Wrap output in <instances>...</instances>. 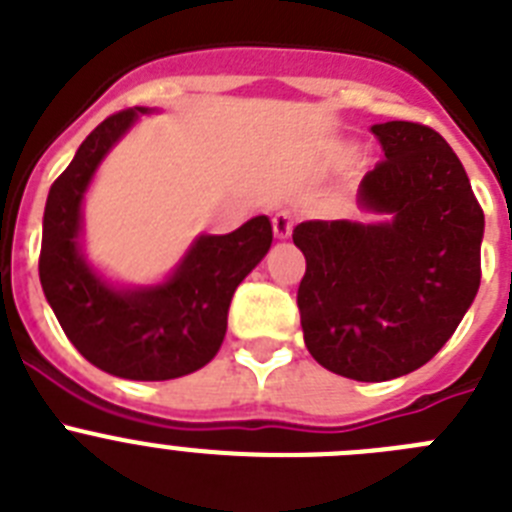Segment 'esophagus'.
I'll return each mask as SVG.
<instances>
[{
	"instance_id": "34e87169",
	"label": "esophagus",
	"mask_w": 512,
	"mask_h": 512,
	"mask_svg": "<svg viewBox=\"0 0 512 512\" xmlns=\"http://www.w3.org/2000/svg\"><path fill=\"white\" fill-rule=\"evenodd\" d=\"M273 232L278 239L290 237V232H293V216H290V211L283 209L273 216Z\"/></svg>"
}]
</instances>
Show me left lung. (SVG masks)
I'll return each instance as SVG.
<instances>
[{
    "instance_id": "1",
    "label": "left lung",
    "mask_w": 512,
    "mask_h": 512,
    "mask_svg": "<svg viewBox=\"0 0 512 512\" xmlns=\"http://www.w3.org/2000/svg\"><path fill=\"white\" fill-rule=\"evenodd\" d=\"M385 160L357 201L385 222H303V339L326 370L359 382L408 375L457 331L480 288L485 214L449 142L418 122L372 124Z\"/></svg>"
}]
</instances>
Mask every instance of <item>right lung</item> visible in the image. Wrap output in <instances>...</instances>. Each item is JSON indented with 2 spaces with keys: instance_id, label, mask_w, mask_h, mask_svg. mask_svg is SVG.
Instances as JSON below:
<instances>
[{
  "instance_id": "1",
  "label": "right lung",
  "mask_w": 512,
  "mask_h": 512,
  "mask_svg": "<svg viewBox=\"0 0 512 512\" xmlns=\"http://www.w3.org/2000/svg\"><path fill=\"white\" fill-rule=\"evenodd\" d=\"M145 112L122 109L104 119L50 186L40 283L58 324L91 365L127 380H173L219 352L234 290L267 255L273 227L267 216H255L232 234H201L176 273L153 288L104 283L78 250L81 201L109 147Z\"/></svg>"
}]
</instances>
